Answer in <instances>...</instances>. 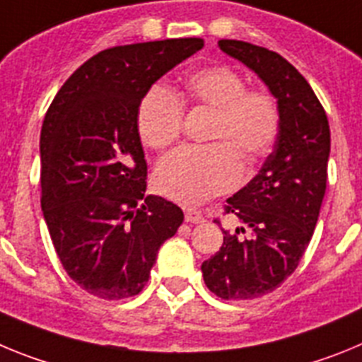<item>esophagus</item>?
<instances>
[{"label": "esophagus", "instance_id": "1", "mask_svg": "<svg viewBox=\"0 0 362 362\" xmlns=\"http://www.w3.org/2000/svg\"><path fill=\"white\" fill-rule=\"evenodd\" d=\"M185 221H187V223H196V225H199V223H204V217L199 210L187 209L185 210Z\"/></svg>", "mask_w": 362, "mask_h": 362}]
</instances>
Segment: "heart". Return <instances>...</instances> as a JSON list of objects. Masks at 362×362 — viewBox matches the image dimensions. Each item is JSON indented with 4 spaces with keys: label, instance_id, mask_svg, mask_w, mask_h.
I'll return each instance as SVG.
<instances>
[{
    "label": "heart",
    "instance_id": "1",
    "mask_svg": "<svg viewBox=\"0 0 362 362\" xmlns=\"http://www.w3.org/2000/svg\"><path fill=\"white\" fill-rule=\"evenodd\" d=\"M183 107L212 110L210 146H185L159 163L156 187L183 204H199L232 190L243 179V165H254L272 150L279 134V107L268 92L246 90L239 74L228 66H204L185 78L172 94L153 86L137 110L143 143L165 150L177 141Z\"/></svg>",
    "mask_w": 362,
    "mask_h": 362
}]
</instances>
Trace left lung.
Segmentation results:
<instances>
[{
	"mask_svg": "<svg viewBox=\"0 0 362 362\" xmlns=\"http://www.w3.org/2000/svg\"><path fill=\"white\" fill-rule=\"evenodd\" d=\"M221 50L268 86L279 107V134L259 174L226 199L245 226L223 230L219 252L201 264L204 284L226 300L267 296L288 279L317 225L330 158L328 117L312 86L277 52L238 40ZM251 230L248 238L239 233Z\"/></svg>",
	"mask_w": 362,
	"mask_h": 362,
	"instance_id": "left-lung-1",
	"label": "left lung"
}]
</instances>
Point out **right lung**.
<instances>
[{
    "label": "right lung",
    "mask_w": 362,
    "mask_h": 362,
    "mask_svg": "<svg viewBox=\"0 0 362 362\" xmlns=\"http://www.w3.org/2000/svg\"><path fill=\"white\" fill-rule=\"evenodd\" d=\"M201 49L203 40L185 37L103 50L66 79L45 116L41 210L63 268L92 296H137L183 223L177 204L145 196L137 110L153 83Z\"/></svg>",
    "instance_id": "1"
}]
</instances>
